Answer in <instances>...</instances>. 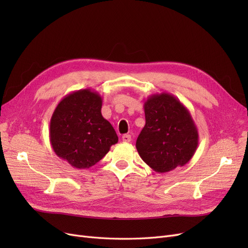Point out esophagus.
<instances>
[{
    "mask_svg": "<svg viewBox=\"0 0 248 248\" xmlns=\"http://www.w3.org/2000/svg\"><path fill=\"white\" fill-rule=\"evenodd\" d=\"M122 140L124 142H129L131 140V136L130 134H124V136L122 137Z\"/></svg>",
    "mask_w": 248,
    "mask_h": 248,
    "instance_id": "34e87169",
    "label": "esophagus"
}]
</instances>
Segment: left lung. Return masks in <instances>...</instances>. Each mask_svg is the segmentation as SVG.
<instances>
[{"mask_svg":"<svg viewBox=\"0 0 248 248\" xmlns=\"http://www.w3.org/2000/svg\"><path fill=\"white\" fill-rule=\"evenodd\" d=\"M144 110L146 125L136 145L140 158L159 174L185 166L199 145L198 128L189 110L167 92L148 97Z\"/></svg>","mask_w":248,"mask_h":248,"instance_id":"left-lung-1","label":"left lung"}]
</instances>
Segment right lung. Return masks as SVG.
Here are the masks:
<instances>
[{
	"label": "right lung",
	"mask_w": 248,
	"mask_h": 248,
	"mask_svg": "<svg viewBox=\"0 0 248 248\" xmlns=\"http://www.w3.org/2000/svg\"><path fill=\"white\" fill-rule=\"evenodd\" d=\"M102 97L91 89L74 91L58 103L50 119L54 152L76 169H89L118 142L114 127L101 115Z\"/></svg>",
	"instance_id": "right-lung-1"
}]
</instances>
